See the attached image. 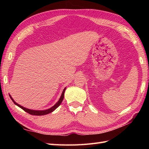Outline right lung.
<instances>
[{
	"label": "right lung",
	"instance_id": "right-lung-1",
	"mask_svg": "<svg viewBox=\"0 0 149 149\" xmlns=\"http://www.w3.org/2000/svg\"><path fill=\"white\" fill-rule=\"evenodd\" d=\"M65 90H66V88H64V90H63V91L61 97H60L59 99V100L58 101V102H57L55 104V105H54L52 107H50V108L45 109V110H33V109H28V108H26V107L22 106L20 105V104H17V102H16L13 99V98L11 97V96L10 95H9V97H10L11 99L13 100V102L15 103V104H16V105H17V106H18L19 107H20L21 109L24 110L26 112L29 113V114H31V115H32L40 116V115H47V114L50 113H52V111H54L56 108H58V107L59 106L60 104H61L63 99H64V93H65Z\"/></svg>",
	"mask_w": 149,
	"mask_h": 149
}]
</instances>
